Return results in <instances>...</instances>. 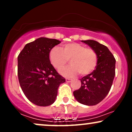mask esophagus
Returning <instances> with one entry per match:
<instances>
[{
  "mask_svg": "<svg viewBox=\"0 0 132 132\" xmlns=\"http://www.w3.org/2000/svg\"><path fill=\"white\" fill-rule=\"evenodd\" d=\"M71 81H72V79H70V78H66V81L67 82H70Z\"/></svg>",
  "mask_w": 132,
  "mask_h": 132,
  "instance_id": "esophagus-1",
  "label": "esophagus"
}]
</instances>
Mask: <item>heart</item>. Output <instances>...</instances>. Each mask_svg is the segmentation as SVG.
<instances>
[{
	"mask_svg": "<svg viewBox=\"0 0 132 132\" xmlns=\"http://www.w3.org/2000/svg\"><path fill=\"white\" fill-rule=\"evenodd\" d=\"M49 57L51 64L57 70L61 69L69 60L71 64L60 71L66 77L74 76L79 72L81 75H88L94 70L97 64L94 50L78 43L66 44L61 50L54 47L51 50Z\"/></svg>",
	"mask_w": 132,
	"mask_h": 132,
	"instance_id": "obj_1",
	"label": "heart"
}]
</instances>
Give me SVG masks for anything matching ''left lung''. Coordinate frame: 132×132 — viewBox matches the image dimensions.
<instances>
[{
    "mask_svg": "<svg viewBox=\"0 0 132 132\" xmlns=\"http://www.w3.org/2000/svg\"><path fill=\"white\" fill-rule=\"evenodd\" d=\"M95 51L97 64L95 69L82 78L81 87L73 92L79 102L95 105L101 102L109 92L116 75V59L107 46L94 40H82Z\"/></svg>",
    "mask_w": 132,
    "mask_h": 132,
    "instance_id": "obj_1",
    "label": "left lung"
}]
</instances>
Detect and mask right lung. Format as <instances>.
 Wrapping results in <instances>:
<instances>
[{"label": "right lung", "instance_id": "1", "mask_svg": "<svg viewBox=\"0 0 132 132\" xmlns=\"http://www.w3.org/2000/svg\"><path fill=\"white\" fill-rule=\"evenodd\" d=\"M60 40L41 37L25 45L18 56V78L22 91L31 102L50 105L55 101L57 89L65 79L50 61L51 50Z\"/></svg>", "mask_w": 132, "mask_h": 132}]
</instances>
